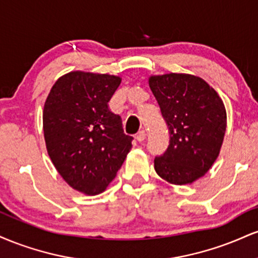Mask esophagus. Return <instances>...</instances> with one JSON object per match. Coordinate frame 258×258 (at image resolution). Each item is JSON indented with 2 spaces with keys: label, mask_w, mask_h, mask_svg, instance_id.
Masks as SVG:
<instances>
[{
  "label": "esophagus",
  "mask_w": 258,
  "mask_h": 258,
  "mask_svg": "<svg viewBox=\"0 0 258 258\" xmlns=\"http://www.w3.org/2000/svg\"><path fill=\"white\" fill-rule=\"evenodd\" d=\"M136 138H137L138 142H143L144 139H146V132H144V131H139L137 133V137H136Z\"/></svg>",
  "instance_id": "esophagus-1"
}]
</instances>
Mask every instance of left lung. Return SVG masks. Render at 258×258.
Masks as SVG:
<instances>
[{
  "instance_id": "1",
  "label": "left lung",
  "mask_w": 258,
  "mask_h": 258,
  "mask_svg": "<svg viewBox=\"0 0 258 258\" xmlns=\"http://www.w3.org/2000/svg\"><path fill=\"white\" fill-rule=\"evenodd\" d=\"M149 87L170 132L166 152L154 160L156 173L172 184H190L220 154L227 127L223 102L205 80L189 74L150 76Z\"/></svg>"
}]
</instances>
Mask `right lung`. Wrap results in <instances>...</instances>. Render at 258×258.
<instances>
[{"label":"right lung","mask_w":258,"mask_h":258,"mask_svg":"<svg viewBox=\"0 0 258 258\" xmlns=\"http://www.w3.org/2000/svg\"><path fill=\"white\" fill-rule=\"evenodd\" d=\"M121 78L72 72L59 78L44 102L47 152L63 179L86 195L103 193L132 148L120 115L108 102Z\"/></svg>","instance_id":"obj_1"}]
</instances>
